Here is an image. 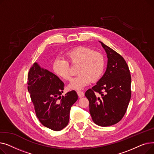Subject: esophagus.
<instances>
[{"label":"esophagus","instance_id":"1","mask_svg":"<svg viewBox=\"0 0 154 154\" xmlns=\"http://www.w3.org/2000/svg\"><path fill=\"white\" fill-rule=\"evenodd\" d=\"M77 92V94H78L79 97H82L84 96V93L83 92H82V91H79Z\"/></svg>","mask_w":154,"mask_h":154}]
</instances>
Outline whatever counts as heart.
Returning <instances> with one entry per match:
<instances>
[{"mask_svg":"<svg viewBox=\"0 0 154 154\" xmlns=\"http://www.w3.org/2000/svg\"><path fill=\"white\" fill-rule=\"evenodd\" d=\"M66 57L72 65H79L78 75L70 80L69 85L71 89H81L92 80L95 82L102 75L105 68V58L102 54L87 47H78L67 52ZM68 60L57 57L53 63L55 74L66 80H69L71 75Z\"/></svg>","mask_w":154,"mask_h":154,"instance_id":"heart-1","label":"heart"}]
</instances>
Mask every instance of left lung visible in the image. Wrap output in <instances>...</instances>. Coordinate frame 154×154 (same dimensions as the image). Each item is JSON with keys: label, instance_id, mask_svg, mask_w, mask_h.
<instances>
[{"label": "left lung", "instance_id": "obj_1", "mask_svg": "<svg viewBox=\"0 0 154 154\" xmlns=\"http://www.w3.org/2000/svg\"><path fill=\"white\" fill-rule=\"evenodd\" d=\"M108 58L102 77L85 95L89 101V112L94 122L102 127L118 123L125 115L131 97V76L124 59L102 42ZM101 95L97 97L95 93Z\"/></svg>", "mask_w": 154, "mask_h": 154}]
</instances>
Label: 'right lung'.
Listing matches in <instances>:
<instances>
[{"instance_id": "1", "label": "right lung", "mask_w": 154, "mask_h": 154, "mask_svg": "<svg viewBox=\"0 0 154 154\" xmlns=\"http://www.w3.org/2000/svg\"><path fill=\"white\" fill-rule=\"evenodd\" d=\"M27 88L37 117L44 126L60 131L69 121L72 106L78 99L75 91L61 95L64 89L62 80L35 62L28 74Z\"/></svg>"}]
</instances>
